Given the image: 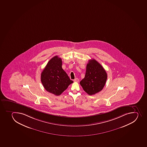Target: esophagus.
I'll use <instances>...</instances> for the list:
<instances>
[{"mask_svg": "<svg viewBox=\"0 0 147 147\" xmlns=\"http://www.w3.org/2000/svg\"><path fill=\"white\" fill-rule=\"evenodd\" d=\"M78 81H79V80L78 78H76L74 80V82H78Z\"/></svg>", "mask_w": 147, "mask_h": 147, "instance_id": "1", "label": "esophagus"}]
</instances>
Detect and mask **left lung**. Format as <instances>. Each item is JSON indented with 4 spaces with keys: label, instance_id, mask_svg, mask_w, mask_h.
Here are the masks:
<instances>
[{
    "label": "left lung",
    "instance_id": "left-lung-1",
    "mask_svg": "<svg viewBox=\"0 0 147 147\" xmlns=\"http://www.w3.org/2000/svg\"><path fill=\"white\" fill-rule=\"evenodd\" d=\"M107 79V74L103 67L96 60L88 61L84 78L80 82L83 89L88 95H92L101 91Z\"/></svg>",
    "mask_w": 147,
    "mask_h": 147
}]
</instances>
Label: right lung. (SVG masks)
Masks as SVG:
<instances>
[{"label": "right lung", "instance_id": "add662e5", "mask_svg": "<svg viewBox=\"0 0 147 147\" xmlns=\"http://www.w3.org/2000/svg\"><path fill=\"white\" fill-rule=\"evenodd\" d=\"M61 59L52 57L41 74V81L45 90L56 96L61 95L73 81L62 68Z\"/></svg>", "mask_w": 147, "mask_h": 147}]
</instances>
